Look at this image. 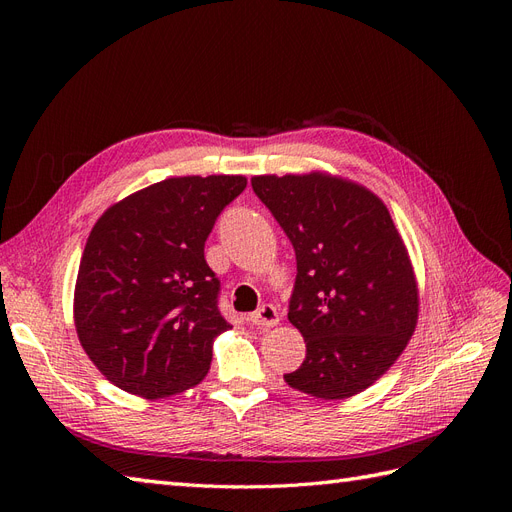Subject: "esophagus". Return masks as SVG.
Listing matches in <instances>:
<instances>
[{
    "label": "esophagus",
    "mask_w": 512,
    "mask_h": 512,
    "mask_svg": "<svg viewBox=\"0 0 512 512\" xmlns=\"http://www.w3.org/2000/svg\"><path fill=\"white\" fill-rule=\"evenodd\" d=\"M250 322L256 324V327H275V324L280 322V314H277V309L273 305H262L250 316Z\"/></svg>",
    "instance_id": "1"
}]
</instances>
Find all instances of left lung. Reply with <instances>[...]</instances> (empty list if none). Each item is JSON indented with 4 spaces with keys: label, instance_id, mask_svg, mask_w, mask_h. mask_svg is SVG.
<instances>
[{
    "label": "left lung",
    "instance_id": "8db88e82",
    "mask_svg": "<svg viewBox=\"0 0 512 512\" xmlns=\"http://www.w3.org/2000/svg\"><path fill=\"white\" fill-rule=\"evenodd\" d=\"M252 188L297 254L288 320L307 354L284 380L318 399L365 391L406 350L418 320L416 275L389 209L329 173L258 175Z\"/></svg>",
    "mask_w": 512,
    "mask_h": 512
}]
</instances>
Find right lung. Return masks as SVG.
<instances>
[{"label": "right lung", "instance_id": "right-lung-1", "mask_svg": "<svg viewBox=\"0 0 512 512\" xmlns=\"http://www.w3.org/2000/svg\"><path fill=\"white\" fill-rule=\"evenodd\" d=\"M243 175L170 177L108 207L89 232L74 286V327L100 374L158 399L207 376L230 324L205 241Z\"/></svg>", "mask_w": 512, "mask_h": 512}]
</instances>
